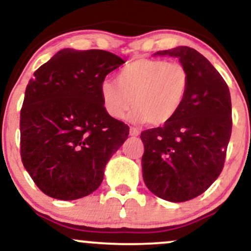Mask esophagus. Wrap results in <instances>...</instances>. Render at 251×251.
I'll return each mask as SVG.
<instances>
[{"mask_svg":"<svg viewBox=\"0 0 251 251\" xmlns=\"http://www.w3.org/2000/svg\"><path fill=\"white\" fill-rule=\"evenodd\" d=\"M139 133H140V132L138 131L137 128H134V127L129 128V135H132V137H138V135H139Z\"/></svg>","mask_w":251,"mask_h":251,"instance_id":"1","label":"esophagus"}]
</instances>
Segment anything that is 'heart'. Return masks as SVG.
Wrapping results in <instances>:
<instances>
[{"label":"heart","mask_w":251,"mask_h":251,"mask_svg":"<svg viewBox=\"0 0 251 251\" xmlns=\"http://www.w3.org/2000/svg\"><path fill=\"white\" fill-rule=\"evenodd\" d=\"M190 85V73L181 63L139 57L117 72L116 82L102 81L100 97L109 117L123 119L132 103L133 119L158 126L177 116Z\"/></svg>","instance_id":"obj_1"}]
</instances>
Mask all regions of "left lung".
Listing matches in <instances>:
<instances>
[{"label":"left lung","mask_w":251,"mask_h":251,"mask_svg":"<svg viewBox=\"0 0 251 251\" xmlns=\"http://www.w3.org/2000/svg\"><path fill=\"white\" fill-rule=\"evenodd\" d=\"M154 55L178 57L191 77L177 116L140 134L145 185L159 198L179 203L203 194L223 170L232 127L231 98L221 74L194 48L179 46Z\"/></svg>","instance_id":"8db88e82"}]
</instances>
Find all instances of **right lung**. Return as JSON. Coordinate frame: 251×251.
<instances>
[{"instance_id": "1", "label": "right lung", "mask_w": 251, "mask_h": 251, "mask_svg": "<svg viewBox=\"0 0 251 251\" xmlns=\"http://www.w3.org/2000/svg\"><path fill=\"white\" fill-rule=\"evenodd\" d=\"M125 62L101 50H61L34 72L20 114L21 159L43 194L61 201L91 195L128 138L106 113L100 85Z\"/></svg>"}]
</instances>
